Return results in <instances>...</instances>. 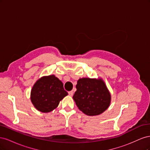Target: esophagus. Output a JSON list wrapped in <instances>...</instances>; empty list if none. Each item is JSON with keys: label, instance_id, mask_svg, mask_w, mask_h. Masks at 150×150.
<instances>
[{"label": "esophagus", "instance_id": "esophagus-1", "mask_svg": "<svg viewBox=\"0 0 150 150\" xmlns=\"http://www.w3.org/2000/svg\"><path fill=\"white\" fill-rule=\"evenodd\" d=\"M68 94H69V96H72V95H73V94H74V92L72 91H69V92H68Z\"/></svg>", "mask_w": 150, "mask_h": 150}]
</instances>
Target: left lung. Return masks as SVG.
<instances>
[{
    "label": "left lung",
    "instance_id": "left-lung-1",
    "mask_svg": "<svg viewBox=\"0 0 150 150\" xmlns=\"http://www.w3.org/2000/svg\"><path fill=\"white\" fill-rule=\"evenodd\" d=\"M73 99L79 110L88 116H96L110 105L111 94L103 79L81 78Z\"/></svg>",
    "mask_w": 150,
    "mask_h": 150
}]
</instances>
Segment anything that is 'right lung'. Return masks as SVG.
I'll return each mask as SVG.
<instances>
[{
    "label": "right lung",
    "mask_w": 150,
    "mask_h": 150,
    "mask_svg": "<svg viewBox=\"0 0 150 150\" xmlns=\"http://www.w3.org/2000/svg\"><path fill=\"white\" fill-rule=\"evenodd\" d=\"M67 95L61 81L54 75H50L36 81L31 90L30 99L38 111L49 112L56 109Z\"/></svg>",
    "instance_id": "add662e5"
}]
</instances>
